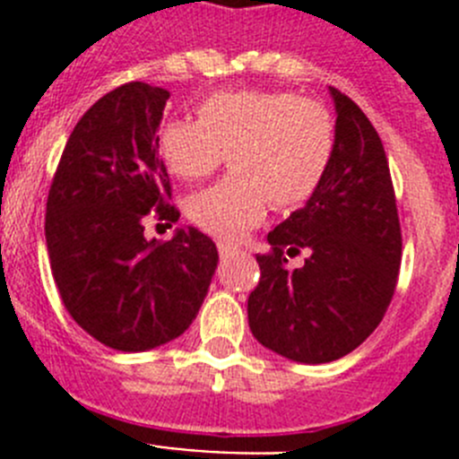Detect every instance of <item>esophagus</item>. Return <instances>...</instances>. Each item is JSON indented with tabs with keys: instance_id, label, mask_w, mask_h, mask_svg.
Wrapping results in <instances>:
<instances>
[{
	"instance_id": "34e87169",
	"label": "esophagus",
	"mask_w": 459,
	"mask_h": 459,
	"mask_svg": "<svg viewBox=\"0 0 459 459\" xmlns=\"http://www.w3.org/2000/svg\"><path fill=\"white\" fill-rule=\"evenodd\" d=\"M218 253H221L222 259H230V257H237V255H243L241 248L232 246L230 241H218Z\"/></svg>"
}]
</instances>
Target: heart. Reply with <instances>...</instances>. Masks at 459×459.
Wrapping results in <instances>:
<instances>
[{
    "instance_id": "b5f03b06",
    "label": "heart",
    "mask_w": 459,
    "mask_h": 459,
    "mask_svg": "<svg viewBox=\"0 0 459 459\" xmlns=\"http://www.w3.org/2000/svg\"><path fill=\"white\" fill-rule=\"evenodd\" d=\"M338 147L331 109L291 91H216L197 119H168L156 133L165 168L197 181L230 160L225 179L190 197L188 213L206 232L238 238L275 209L306 204L326 179Z\"/></svg>"
}]
</instances>
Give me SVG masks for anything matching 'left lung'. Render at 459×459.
Here are the masks:
<instances>
[{"mask_svg":"<svg viewBox=\"0 0 459 459\" xmlns=\"http://www.w3.org/2000/svg\"><path fill=\"white\" fill-rule=\"evenodd\" d=\"M338 147L326 179L303 209L269 232L248 324L266 350L299 363L354 351L386 315L400 273L403 230L386 152L363 109L335 87ZM306 247L301 270L286 257Z\"/></svg>","mask_w":459,"mask_h":459,"instance_id":"8db88e82","label":"left lung"}]
</instances>
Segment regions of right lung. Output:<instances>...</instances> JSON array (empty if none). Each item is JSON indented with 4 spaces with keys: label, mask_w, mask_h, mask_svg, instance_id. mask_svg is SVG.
I'll use <instances>...</instances> for the list:
<instances>
[{
    "label": "right lung",
    "mask_w": 459,
    "mask_h": 459,
    "mask_svg": "<svg viewBox=\"0 0 459 459\" xmlns=\"http://www.w3.org/2000/svg\"><path fill=\"white\" fill-rule=\"evenodd\" d=\"M168 89L128 82L75 124L48 193L46 241L68 315L117 351H147L179 338L216 273V243L195 227L169 241L144 238L156 211L177 222L156 133Z\"/></svg>",
    "instance_id": "1"
}]
</instances>
